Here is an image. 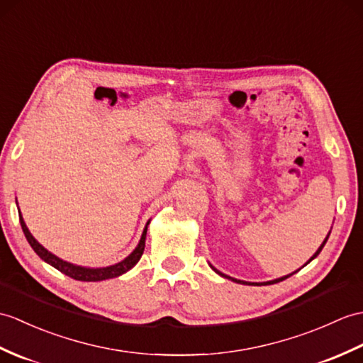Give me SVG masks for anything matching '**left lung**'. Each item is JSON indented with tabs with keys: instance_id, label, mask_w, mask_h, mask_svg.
Wrapping results in <instances>:
<instances>
[{
	"instance_id": "8db88e82",
	"label": "left lung",
	"mask_w": 363,
	"mask_h": 363,
	"mask_svg": "<svg viewBox=\"0 0 363 363\" xmlns=\"http://www.w3.org/2000/svg\"><path fill=\"white\" fill-rule=\"evenodd\" d=\"M328 238H330V235H328V237H326V238H325V241H323V242H322V246H320V247H318V249H317V252H315V254H314V255H313V257H311V259H309V261H308V263H311V261H313V259H314V258H315V257H317V255H318V254H320V252H322V249H323V246H325V244H326V241H328ZM308 263H306V264H308ZM306 264H305V266H306ZM212 269H213V271H215V272H216V274H220V275H221V277H224V278H229V280H232V281H237V283H241V284H274V283H278V281H283V280H286V278H289V277H291V275H292V274H296V272H297V271H296V272H292V274H289V275H284V277H281V278H277V280H272V281H266V283H249V281H241V280H237V278H232V277H227V275H224V274H221V272H220V271H216V269H215V267H213V266H212Z\"/></svg>"
}]
</instances>
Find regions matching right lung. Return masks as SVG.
Instances as JSON below:
<instances>
[{"instance_id": "obj_1", "label": "right lung", "mask_w": 363, "mask_h": 363, "mask_svg": "<svg viewBox=\"0 0 363 363\" xmlns=\"http://www.w3.org/2000/svg\"><path fill=\"white\" fill-rule=\"evenodd\" d=\"M18 215H20V224H21V229L24 232V237H26V240L29 241L30 247L35 250V254L41 259L46 261L48 264L55 267L57 271H60L62 274L74 278V280H79V281H102V280H108V278H114V277H119L125 272H128L131 267L136 266V263L143 254V249H145V238H147V227L150 224V221H148L145 229H143L138 247L134 249L125 259H122L121 263L108 266V267H83V266H75L72 263H67V261H63L62 258H58L54 254H50L49 250H46L35 238L32 237V233L29 232L26 223H24V220H23L21 212H18Z\"/></svg>"}]
</instances>
